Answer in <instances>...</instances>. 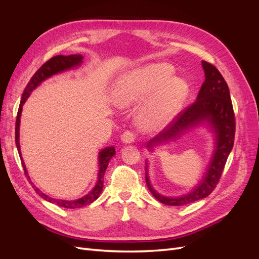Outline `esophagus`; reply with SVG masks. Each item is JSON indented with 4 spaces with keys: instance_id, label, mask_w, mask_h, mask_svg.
I'll use <instances>...</instances> for the list:
<instances>
[{
    "instance_id": "1",
    "label": "esophagus",
    "mask_w": 259,
    "mask_h": 259,
    "mask_svg": "<svg viewBox=\"0 0 259 259\" xmlns=\"http://www.w3.org/2000/svg\"><path fill=\"white\" fill-rule=\"evenodd\" d=\"M121 139H122V142L125 145H126V144H132V143H134V140H135V134L133 132H131V131H126V132H124L123 134H122Z\"/></svg>"
}]
</instances>
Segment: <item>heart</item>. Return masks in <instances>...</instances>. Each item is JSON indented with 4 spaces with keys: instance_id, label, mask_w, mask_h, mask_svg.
<instances>
[{
    "instance_id": "heart-1",
    "label": "heart",
    "mask_w": 259,
    "mask_h": 259,
    "mask_svg": "<svg viewBox=\"0 0 259 259\" xmlns=\"http://www.w3.org/2000/svg\"><path fill=\"white\" fill-rule=\"evenodd\" d=\"M174 68L168 64H148L132 70L117 79L112 88V98L120 107L139 104L138 122L146 130L165 126L179 112L187 97V82L173 76Z\"/></svg>"
}]
</instances>
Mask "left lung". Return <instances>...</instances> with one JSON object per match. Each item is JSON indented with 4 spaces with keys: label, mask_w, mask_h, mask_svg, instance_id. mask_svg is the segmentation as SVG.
<instances>
[{
    "label": "left lung",
    "mask_w": 259,
    "mask_h": 259,
    "mask_svg": "<svg viewBox=\"0 0 259 259\" xmlns=\"http://www.w3.org/2000/svg\"><path fill=\"white\" fill-rule=\"evenodd\" d=\"M205 80L198 94L197 100L180 112L159 135L147 144L149 151L167 145L185 135L190 130L206 125L214 135V151L201 182L186 194L179 197H166L156 192L149 179L148 161H146V184L153 197L163 204L179 206L206 198L221 179L227 159L234 143L236 121L229 88L221 72L206 61H202Z\"/></svg>",
    "instance_id": "8db88e82"
}]
</instances>
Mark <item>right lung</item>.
I'll return each mask as SVG.
<instances>
[{"label": "right lung", "instance_id": "obj_1", "mask_svg": "<svg viewBox=\"0 0 259 259\" xmlns=\"http://www.w3.org/2000/svg\"><path fill=\"white\" fill-rule=\"evenodd\" d=\"M83 56L80 54H75V55H69V56H64V55H58V56H55L51 58L49 61H46L45 64L37 70V71L33 74V76L31 77V80L27 84L25 91L22 93V97L21 101L19 105L18 109V113H17V119H16V128H15V139H16V146H17V150L20 156L21 164L23 170H25V174L28 177V180L30 184L32 185L34 188L35 192L40 195L41 198H43L45 201L51 202L53 204H56L60 207H65V208H80L82 206H85L90 204V203L95 201L99 194L103 191L104 188V175L105 171L107 169V166L109 164V161L111 160L112 156L115 154V149L114 147H107L101 149L98 153V177H97V182L94 186L93 189L88 193L85 194L84 197L76 199V200H58L52 197H49L48 194H45L42 192L37 187L34 186V184L31 182L30 176L28 175V170L26 168V164L23 162V159L21 156V151H20V144H19V126H20V116H21V111H22V106L26 103V100L30 96V94L32 93L38 85H40L43 81L48 80L49 77L53 76L54 74H57L60 72L67 71V70L73 69L81 66L83 62Z\"/></svg>", "mask_w": 259, "mask_h": 259}]
</instances>
